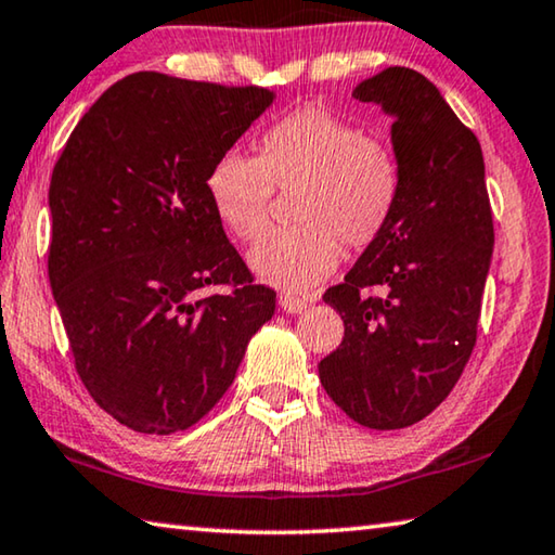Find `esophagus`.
<instances>
[{"label":"esophagus","mask_w":555,"mask_h":555,"mask_svg":"<svg viewBox=\"0 0 555 555\" xmlns=\"http://www.w3.org/2000/svg\"><path fill=\"white\" fill-rule=\"evenodd\" d=\"M279 306H281V311H286V313H301L306 309V301L298 296H292V294H281Z\"/></svg>","instance_id":"obj_1"}]
</instances>
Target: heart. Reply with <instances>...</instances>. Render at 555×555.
I'll return each instance as SVG.
<instances>
[{
  "label": "heart",
  "instance_id": "1",
  "mask_svg": "<svg viewBox=\"0 0 555 555\" xmlns=\"http://www.w3.org/2000/svg\"><path fill=\"white\" fill-rule=\"evenodd\" d=\"M276 190H296L298 222L263 236L249 263L269 284L309 292L336 269L340 244L365 249L388 230L402 167L388 140L325 105H304L263 130L257 157L227 151L207 175L217 217L246 242L269 227Z\"/></svg>",
  "mask_w": 555,
  "mask_h": 555
}]
</instances>
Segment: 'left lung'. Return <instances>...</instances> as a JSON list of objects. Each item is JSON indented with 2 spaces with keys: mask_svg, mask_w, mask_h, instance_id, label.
<instances>
[{
  "mask_svg": "<svg viewBox=\"0 0 555 555\" xmlns=\"http://www.w3.org/2000/svg\"><path fill=\"white\" fill-rule=\"evenodd\" d=\"M353 99L392 116L402 190L388 230L323 294L346 331L319 377L358 425L402 429L444 402L477 346L494 217L479 140L435 83L390 66Z\"/></svg>",
  "mask_w": 555,
  "mask_h": 555,
  "instance_id": "8db88e82",
  "label": "left lung"
}]
</instances>
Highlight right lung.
<instances>
[{"instance_id": "obj_1", "label": "right lung", "mask_w": 555, "mask_h": 555, "mask_svg": "<svg viewBox=\"0 0 555 555\" xmlns=\"http://www.w3.org/2000/svg\"><path fill=\"white\" fill-rule=\"evenodd\" d=\"M271 101L261 86L130 74L51 172L49 281L76 373L135 433L205 417L274 315L276 292L254 281L207 192L209 167Z\"/></svg>"}]
</instances>
